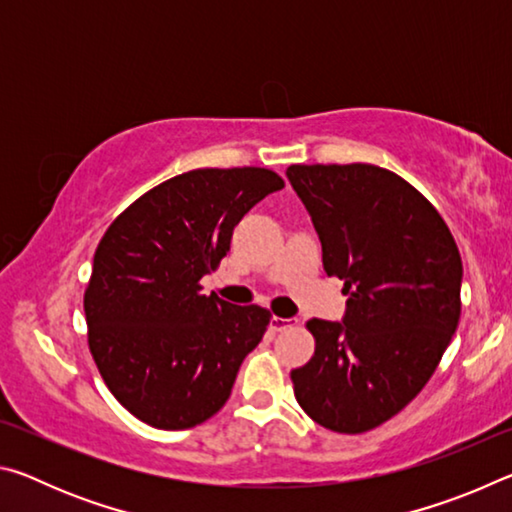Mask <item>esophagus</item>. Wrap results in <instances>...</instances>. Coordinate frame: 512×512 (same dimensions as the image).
<instances>
[{
  "label": "esophagus",
  "instance_id": "obj_1",
  "mask_svg": "<svg viewBox=\"0 0 512 512\" xmlns=\"http://www.w3.org/2000/svg\"><path fill=\"white\" fill-rule=\"evenodd\" d=\"M293 327V320L291 318H277L273 316L271 318V329L273 332H287V329Z\"/></svg>",
  "mask_w": 512,
  "mask_h": 512
}]
</instances>
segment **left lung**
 I'll return each instance as SVG.
<instances>
[{
  "mask_svg": "<svg viewBox=\"0 0 512 512\" xmlns=\"http://www.w3.org/2000/svg\"><path fill=\"white\" fill-rule=\"evenodd\" d=\"M287 178L348 296L341 323H307L316 352L291 370L293 393L320 427L363 433L436 372L461 318V253L436 207L393 171L291 164Z\"/></svg>",
  "mask_w": 512,
  "mask_h": 512,
  "instance_id": "obj_1",
  "label": "left lung"
}]
</instances>
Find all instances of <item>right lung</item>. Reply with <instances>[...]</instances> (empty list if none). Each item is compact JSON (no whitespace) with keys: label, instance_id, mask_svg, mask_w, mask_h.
<instances>
[{"label":"right lung","instance_id":"add662e5","mask_svg":"<svg viewBox=\"0 0 512 512\" xmlns=\"http://www.w3.org/2000/svg\"><path fill=\"white\" fill-rule=\"evenodd\" d=\"M284 187L259 167L194 169L112 221L94 253L83 309L110 393L155 429H189L228 402L241 361L271 314L201 293L228 255L235 225Z\"/></svg>","mask_w":512,"mask_h":512}]
</instances>
